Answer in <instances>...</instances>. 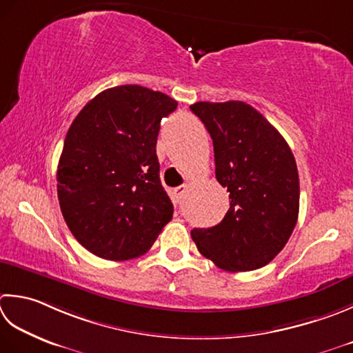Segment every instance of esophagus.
<instances>
[{"label":"esophagus","mask_w":353,"mask_h":353,"mask_svg":"<svg viewBox=\"0 0 353 353\" xmlns=\"http://www.w3.org/2000/svg\"><path fill=\"white\" fill-rule=\"evenodd\" d=\"M186 192V185H181V186H176L174 188V194L181 199V197H183V194Z\"/></svg>","instance_id":"obj_1"}]
</instances>
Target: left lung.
I'll return each mask as SVG.
<instances>
[{"label":"left lung","instance_id":"8db88e82","mask_svg":"<svg viewBox=\"0 0 353 353\" xmlns=\"http://www.w3.org/2000/svg\"><path fill=\"white\" fill-rule=\"evenodd\" d=\"M208 130L219 183L230 210L212 228L191 237L203 257L223 271L245 272L275 259L296 225L300 182L295 157L265 116L241 101L190 107Z\"/></svg>","mask_w":353,"mask_h":353}]
</instances>
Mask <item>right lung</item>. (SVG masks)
Returning <instances> with one entry per match:
<instances>
[{
	"label": "right lung",
	"mask_w": 353,
	"mask_h": 353,
	"mask_svg": "<svg viewBox=\"0 0 353 353\" xmlns=\"http://www.w3.org/2000/svg\"><path fill=\"white\" fill-rule=\"evenodd\" d=\"M177 102L141 85L103 90L74 117L58 163L68 230L92 254L130 260L147 252L172 217L156 154L162 117Z\"/></svg>",
	"instance_id": "right-lung-1"
}]
</instances>
